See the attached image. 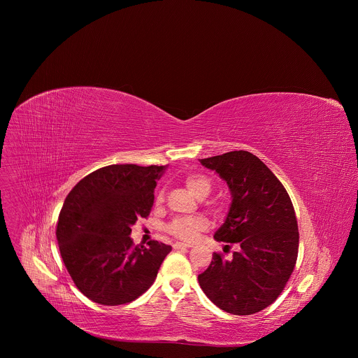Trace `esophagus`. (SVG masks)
Wrapping results in <instances>:
<instances>
[{
    "label": "esophagus",
    "mask_w": 358,
    "mask_h": 358,
    "mask_svg": "<svg viewBox=\"0 0 358 358\" xmlns=\"http://www.w3.org/2000/svg\"><path fill=\"white\" fill-rule=\"evenodd\" d=\"M190 247H192L190 244H185V243H175L173 244L175 250H185V248H190Z\"/></svg>",
    "instance_id": "obj_1"
}]
</instances>
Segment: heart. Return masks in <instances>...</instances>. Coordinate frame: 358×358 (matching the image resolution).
Masks as SVG:
<instances>
[{"instance_id":"obj_1","label":"heart","mask_w":358,"mask_h":358,"mask_svg":"<svg viewBox=\"0 0 358 358\" xmlns=\"http://www.w3.org/2000/svg\"><path fill=\"white\" fill-rule=\"evenodd\" d=\"M185 185L189 192L197 199H204L212 190V182L209 178L201 173H190L185 178ZM157 203H162V193L157 194ZM205 227V222L201 217H179L172 220L166 230L173 237L183 241H194L199 233Z\"/></svg>"}]
</instances>
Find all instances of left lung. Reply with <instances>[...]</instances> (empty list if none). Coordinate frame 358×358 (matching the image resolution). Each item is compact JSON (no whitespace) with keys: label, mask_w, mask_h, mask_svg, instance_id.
<instances>
[{"label":"left lung","mask_w":358,"mask_h":358,"mask_svg":"<svg viewBox=\"0 0 358 358\" xmlns=\"http://www.w3.org/2000/svg\"><path fill=\"white\" fill-rule=\"evenodd\" d=\"M200 162L226 180L233 199L213 237L229 243L227 248L240 247L230 259L213 252L199 275L200 287L226 313L254 314L280 296L296 264L299 231L294 205L282 183L250 152H229Z\"/></svg>","instance_id":"left-lung-1"}]
</instances>
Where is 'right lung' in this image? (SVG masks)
<instances>
[{
  "instance_id": "obj_1",
  "label": "right lung",
  "mask_w": 358,
  "mask_h": 358,
  "mask_svg": "<svg viewBox=\"0 0 358 358\" xmlns=\"http://www.w3.org/2000/svg\"><path fill=\"white\" fill-rule=\"evenodd\" d=\"M165 168L103 166L66 197L56 226L59 251L76 287L92 302L125 305L153 285L172 247L135 245L129 234L139 217L149 216Z\"/></svg>"
}]
</instances>
